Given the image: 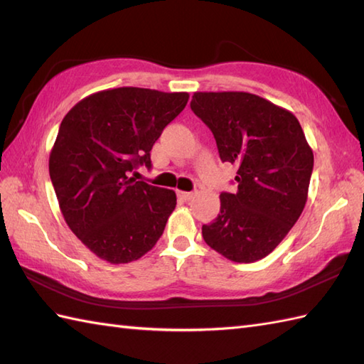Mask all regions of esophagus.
I'll list each match as a JSON object with an SVG mask.
<instances>
[{
  "label": "esophagus",
  "mask_w": 364,
  "mask_h": 364,
  "mask_svg": "<svg viewBox=\"0 0 364 364\" xmlns=\"http://www.w3.org/2000/svg\"><path fill=\"white\" fill-rule=\"evenodd\" d=\"M196 194L194 192H183V191H178V197H180L181 200H184V202H189V200H192V197H194Z\"/></svg>",
  "instance_id": "34e87169"
}]
</instances>
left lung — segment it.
<instances>
[{"label":"left lung","instance_id":"obj_1","mask_svg":"<svg viewBox=\"0 0 364 364\" xmlns=\"http://www.w3.org/2000/svg\"><path fill=\"white\" fill-rule=\"evenodd\" d=\"M191 109L211 129L219 156L237 166L235 194L202 227L205 242L235 262L267 257L304 211L314 156L292 112L249 92H196Z\"/></svg>","mask_w":364,"mask_h":364}]
</instances>
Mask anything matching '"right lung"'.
<instances>
[{"instance_id":"obj_1","label":"right lung","mask_w":364,"mask_h":364,"mask_svg":"<svg viewBox=\"0 0 364 364\" xmlns=\"http://www.w3.org/2000/svg\"><path fill=\"white\" fill-rule=\"evenodd\" d=\"M188 92L119 87L92 94L67 112L50 153L60 213L76 237L111 264L150 252L176 205L173 191L136 181L150 151L180 114Z\"/></svg>"}]
</instances>
